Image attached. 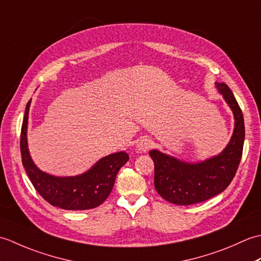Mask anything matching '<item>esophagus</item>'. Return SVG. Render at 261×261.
I'll return each mask as SVG.
<instances>
[{
    "instance_id": "esophagus-1",
    "label": "esophagus",
    "mask_w": 261,
    "mask_h": 261,
    "mask_svg": "<svg viewBox=\"0 0 261 261\" xmlns=\"http://www.w3.org/2000/svg\"><path fill=\"white\" fill-rule=\"evenodd\" d=\"M153 145V141L148 137H141L139 141L137 143L138 152H146L150 149Z\"/></svg>"
}]
</instances>
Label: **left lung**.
I'll return each instance as SVG.
<instances>
[{
  "mask_svg": "<svg viewBox=\"0 0 261 261\" xmlns=\"http://www.w3.org/2000/svg\"><path fill=\"white\" fill-rule=\"evenodd\" d=\"M233 111L234 131L229 145L218 156L198 164H186L157 150L149 151L154 163V188L166 201L191 205L222 193L233 179L242 157L245 122L233 93L224 83H216Z\"/></svg>",
  "mask_w": 261,
  "mask_h": 261,
  "instance_id": "1",
  "label": "left lung"
}]
</instances>
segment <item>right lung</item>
<instances>
[{
    "mask_svg": "<svg viewBox=\"0 0 261 261\" xmlns=\"http://www.w3.org/2000/svg\"><path fill=\"white\" fill-rule=\"evenodd\" d=\"M31 101L28 102L21 126L20 150L22 164L33 187L43 199L64 210H90L99 206L112 191L115 177L129 156L124 151L99 159L93 167L75 177H55L43 173L33 164L28 150L27 125Z\"/></svg>",
    "mask_w": 261,
    "mask_h": 261,
    "instance_id": "obj_1",
    "label": "right lung"
}]
</instances>
